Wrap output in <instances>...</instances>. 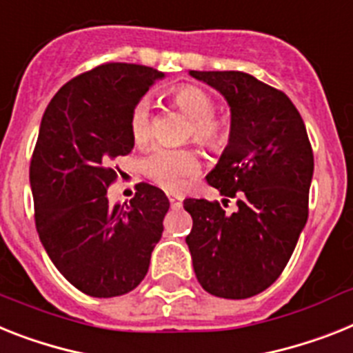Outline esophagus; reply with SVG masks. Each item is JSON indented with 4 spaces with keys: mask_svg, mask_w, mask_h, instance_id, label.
<instances>
[{
    "mask_svg": "<svg viewBox=\"0 0 353 353\" xmlns=\"http://www.w3.org/2000/svg\"><path fill=\"white\" fill-rule=\"evenodd\" d=\"M168 201H170V206L174 210H179L183 206V199L177 195H168Z\"/></svg>",
    "mask_w": 353,
    "mask_h": 353,
    "instance_id": "esophagus-1",
    "label": "esophagus"
}]
</instances>
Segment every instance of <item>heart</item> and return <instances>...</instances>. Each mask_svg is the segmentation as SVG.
<instances>
[{
    "label": "heart",
    "mask_w": 353,
    "mask_h": 353,
    "mask_svg": "<svg viewBox=\"0 0 353 353\" xmlns=\"http://www.w3.org/2000/svg\"><path fill=\"white\" fill-rule=\"evenodd\" d=\"M172 103L192 120L190 134L199 143L217 147L226 134L222 121L213 117V100L206 91L197 85H179L170 93ZM152 112L147 99L136 103L129 120V131L136 145H143L150 138ZM201 159L194 150L188 149H165L154 147L145 154L140 161V168L150 181L159 185L165 190L179 192L188 183V179L201 172Z\"/></svg>",
    "instance_id": "b5f03b06"
}]
</instances>
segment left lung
Returning <instances> with one entry per match:
<instances>
[{
	"instance_id": "obj_1",
	"label": "left lung",
	"mask_w": 353,
	"mask_h": 353,
	"mask_svg": "<svg viewBox=\"0 0 353 353\" xmlns=\"http://www.w3.org/2000/svg\"><path fill=\"white\" fill-rule=\"evenodd\" d=\"M217 90L232 112L230 138L206 179L219 203L185 199L186 244L204 291L244 300L265 291L291 259L309 217L314 156L300 112L285 93L242 71H188Z\"/></svg>"
}]
</instances>
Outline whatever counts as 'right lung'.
Instances as JSON below:
<instances>
[{
  "label": "right lung",
  "mask_w": 353,
  "mask_h": 353,
  "mask_svg": "<svg viewBox=\"0 0 353 353\" xmlns=\"http://www.w3.org/2000/svg\"><path fill=\"white\" fill-rule=\"evenodd\" d=\"M165 73L108 62L71 79L44 111L30 163L35 226L53 265L79 291L112 298L149 271L163 233L167 195L147 183L129 204H111V165L132 150L134 105Z\"/></svg>",
  "instance_id": "1"
}]
</instances>
